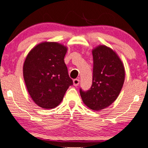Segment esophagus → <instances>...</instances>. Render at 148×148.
Returning <instances> with one entry per match:
<instances>
[{"instance_id": "1", "label": "esophagus", "mask_w": 148, "mask_h": 148, "mask_svg": "<svg viewBox=\"0 0 148 148\" xmlns=\"http://www.w3.org/2000/svg\"><path fill=\"white\" fill-rule=\"evenodd\" d=\"M79 82H80L79 79H74L73 80V84H74V85L75 86V87H76V86L79 85Z\"/></svg>"}]
</instances>
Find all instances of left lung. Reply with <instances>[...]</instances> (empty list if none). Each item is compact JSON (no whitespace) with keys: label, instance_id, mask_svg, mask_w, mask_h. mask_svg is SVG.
<instances>
[{"label":"left lung","instance_id":"left-lung-1","mask_svg":"<svg viewBox=\"0 0 148 148\" xmlns=\"http://www.w3.org/2000/svg\"><path fill=\"white\" fill-rule=\"evenodd\" d=\"M93 82L89 90L80 89L83 103L93 111H99L115 102L125 79L124 63L115 51L104 45L92 50Z\"/></svg>","mask_w":148,"mask_h":148}]
</instances>
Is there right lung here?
<instances>
[{"label": "right lung", "instance_id": "obj_1", "mask_svg": "<svg viewBox=\"0 0 148 148\" xmlns=\"http://www.w3.org/2000/svg\"><path fill=\"white\" fill-rule=\"evenodd\" d=\"M68 48L58 42L40 43L30 50L23 65L26 87L34 102L45 109L54 108L73 85L64 57Z\"/></svg>", "mask_w": 148, "mask_h": 148}]
</instances>
